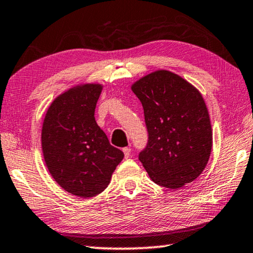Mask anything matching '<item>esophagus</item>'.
Listing matches in <instances>:
<instances>
[{
    "label": "esophagus",
    "mask_w": 253,
    "mask_h": 253,
    "mask_svg": "<svg viewBox=\"0 0 253 253\" xmlns=\"http://www.w3.org/2000/svg\"><path fill=\"white\" fill-rule=\"evenodd\" d=\"M123 152L125 154V158H128L130 156V148L129 147H124Z\"/></svg>",
    "instance_id": "esophagus-1"
}]
</instances>
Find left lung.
I'll list each match as a JSON object with an SVG mask.
<instances>
[{
  "label": "left lung",
  "instance_id": "1",
  "mask_svg": "<svg viewBox=\"0 0 253 253\" xmlns=\"http://www.w3.org/2000/svg\"><path fill=\"white\" fill-rule=\"evenodd\" d=\"M131 90L144 108L148 139L138 158L149 177L169 188L194 181L212 149L211 123L202 95L166 70L143 77Z\"/></svg>",
  "mask_w": 253,
  "mask_h": 253
}]
</instances>
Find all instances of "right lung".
Listing matches in <instances>:
<instances>
[{
	"instance_id": "obj_1",
	"label": "right lung",
	"mask_w": 253,
	"mask_h": 253,
	"mask_svg": "<svg viewBox=\"0 0 253 253\" xmlns=\"http://www.w3.org/2000/svg\"><path fill=\"white\" fill-rule=\"evenodd\" d=\"M100 84H84L60 95L46 111L42 151L52 177L81 198L101 193L124 153L111 146L95 121Z\"/></svg>"
}]
</instances>
